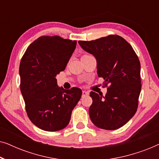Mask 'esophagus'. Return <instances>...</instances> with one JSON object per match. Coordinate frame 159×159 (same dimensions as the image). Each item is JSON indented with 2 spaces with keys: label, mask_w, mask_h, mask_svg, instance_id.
I'll use <instances>...</instances> for the list:
<instances>
[{
  "label": "esophagus",
  "mask_w": 159,
  "mask_h": 159,
  "mask_svg": "<svg viewBox=\"0 0 159 159\" xmlns=\"http://www.w3.org/2000/svg\"><path fill=\"white\" fill-rule=\"evenodd\" d=\"M89 95L88 92H87V91H85V90L82 91V97L85 96V95Z\"/></svg>",
  "instance_id": "obj_1"
}]
</instances>
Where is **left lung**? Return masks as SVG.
Here are the masks:
<instances>
[{
	"label": "left lung",
	"instance_id": "1",
	"mask_svg": "<svg viewBox=\"0 0 159 159\" xmlns=\"http://www.w3.org/2000/svg\"><path fill=\"white\" fill-rule=\"evenodd\" d=\"M78 43L96 58L98 75L103 78L104 85L108 88L104 97L90 92L91 121L101 129H119L129 121L138 109L141 90L138 56L131 45L116 34Z\"/></svg>",
	"mask_w": 159,
	"mask_h": 159
}]
</instances>
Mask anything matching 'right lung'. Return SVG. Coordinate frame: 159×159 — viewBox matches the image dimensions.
<instances>
[{"label": "right lung", "mask_w": 159, "mask_h": 159, "mask_svg": "<svg viewBox=\"0 0 159 159\" xmlns=\"http://www.w3.org/2000/svg\"><path fill=\"white\" fill-rule=\"evenodd\" d=\"M77 41L59 36H42L31 43L19 66L20 89L30 121L45 131L64 129L81 98L78 88L64 90L57 85L56 75L64 71Z\"/></svg>", "instance_id": "1"}]
</instances>
